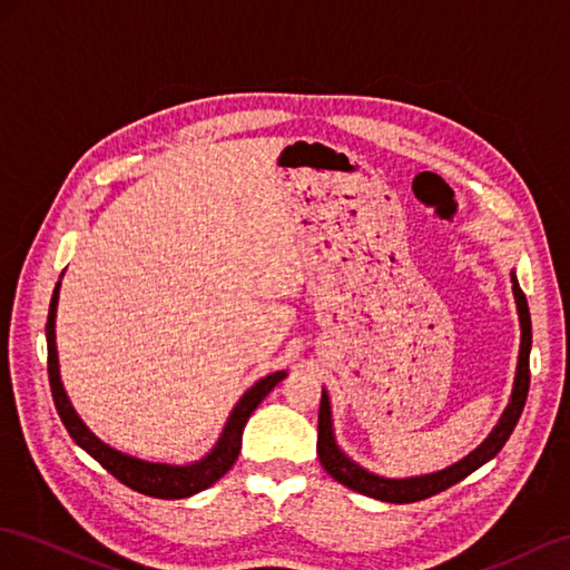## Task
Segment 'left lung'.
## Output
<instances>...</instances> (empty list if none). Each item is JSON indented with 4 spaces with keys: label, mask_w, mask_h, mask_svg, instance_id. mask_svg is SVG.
I'll use <instances>...</instances> for the list:
<instances>
[{
    "label": "left lung",
    "mask_w": 570,
    "mask_h": 570,
    "mask_svg": "<svg viewBox=\"0 0 570 570\" xmlns=\"http://www.w3.org/2000/svg\"><path fill=\"white\" fill-rule=\"evenodd\" d=\"M511 284H513V298H515V311H518V322H520V348H518V365H515V377H513V389L507 409H503L499 422L494 430L487 434L484 442L468 453L465 459L456 461L453 465L436 470V473L428 475H415V478H384L372 473V470L363 468L361 463H355L348 453L336 444V434H334V420H332V401L327 389H322V401H320V415H317V453H320V463L327 473L346 484L348 490L365 494L380 501L389 503H411L428 499L432 494H439L449 490L451 484L461 482L468 478L473 470L484 465L487 461H492L501 446L507 444V439L511 436L515 422L523 413V405L528 399V389H530V346H532V324H530V311H528V301L525 294L520 291V284L515 279V272L511 269Z\"/></svg>",
    "instance_id": "obj_1"
}]
</instances>
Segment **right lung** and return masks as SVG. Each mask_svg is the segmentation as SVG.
<instances>
[{"mask_svg":"<svg viewBox=\"0 0 570 570\" xmlns=\"http://www.w3.org/2000/svg\"><path fill=\"white\" fill-rule=\"evenodd\" d=\"M61 276H63V272H61ZM59 288H61V282H57V286H55V294L50 301V315H47V327H45L47 372H50V386H52V399L57 405V413L63 422V428H67V432L71 434L73 442L83 451H88L90 456L119 482L131 487V490H136L140 494H148L155 499L193 497V494L207 490V487H213L224 473H229L240 453L243 428H246L250 413L257 409L259 401H263L272 392V389L286 377V370L269 372L267 377L257 380L248 389V392L238 399L234 411L229 413V417H226V425L215 442V446L209 449L203 459L178 465V463L145 461V459L131 456V453H124L119 449L109 446L107 442H102V439L97 436L83 420H80V415L76 413L73 403L67 394V389H63V384H61L59 355H57V332H55Z\"/></svg>","mask_w":570,"mask_h":570,"instance_id":"obj_1","label":"right lung"}]
</instances>
